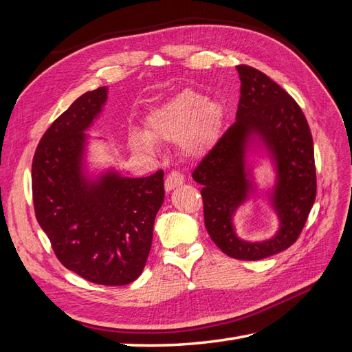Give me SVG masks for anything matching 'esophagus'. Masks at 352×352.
I'll return each mask as SVG.
<instances>
[{"label":"esophagus","mask_w":352,"mask_h":352,"mask_svg":"<svg viewBox=\"0 0 352 352\" xmlns=\"http://www.w3.org/2000/svg\"><path fill=\"white\" fill-rule=\"evenodd\" d=\"M184 182H185L184 175H180L179 172H172V173H168L167 177H166L164 188H166L167 192H170V190L177 188V186H180Z\"/></svg>","instance_id":"34e87169"}]
</instances>
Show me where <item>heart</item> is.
<instances>
[{
	"label": "heart",
	"instance_id": "b5f03b06",
	"mask_svg": "<svg viewBox=\"0 0 352 352\" xmlns=\"http://www.w3.org/2000/svg\"><path fill=\"white\" fill-rule=\"evenodd\" d=\"M223 123V109L214 100L195 91H182L158 105L146 117L145 132L129 135L132 150L150 154L154 142H176L189 158L207 154L216 144Z\"/></svg>",
	"mask_w": 352,
	"mask_h": 352
}]
</instances>
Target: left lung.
<instances>
[{"label": "left lung", "mask_w": 352, "mask_h": 352, "mask_svg": "<svg viewBox=\"0 0 352 352\" xmlns=\"http://www.w3.org/2000/svg\"><path fill=\"white\" fill-rule=\"evenodd\" d=\"M241 98L236 122L202 158L192 177L202 185L204 221L210 238L236 260H261L298 239L316 199L313 136L295 100L260 70L236 66ZM251 146L270 158L276 182L266 196L280 229L265 241H243L232 226L236 210L258 192L246 157Z\"/></svg>", "instance_id": "8db88e82"}]
</instances>
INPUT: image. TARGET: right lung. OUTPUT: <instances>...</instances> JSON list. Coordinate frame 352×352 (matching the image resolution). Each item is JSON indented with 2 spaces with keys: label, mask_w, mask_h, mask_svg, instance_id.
Returning a JSON list of instances; mask_svg holds the SVG:
<instances>
[{
  "label": "right lung",
  "mask_w": 352,
  "mask_h": 352,
  "mask_svg": "<svg viewBox=\"0 0 352 352\" xmlns=\"http://www.w3.org/2000/svg\"><path fill=\"white\" fill-rule=\"evenodd\" d=\"M107 94V87L83 94L48 127L32 163V192L36 220L61 264L92 283L120 286L145 267L164 173L126 177L113 167L89 173L87 131Z\"/></svg>",
  "instance_id": "right-lung-1"
}]
</instances>
